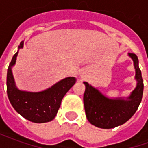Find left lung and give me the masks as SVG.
I'll return each instance as SVG.
<instances>
[{
	"instance_id": "8db88e82",
	"label": "left lung",
	"mask_w": 148,
	"mask_h": 148,
	"mask_svg": "<svg viewBox=\"0 0 148 148\" xmlns=\"http://www.w3.org/2000/svg\"><path fill=\"white\" fill-rule=\"evenodd\" d=\"M128 56L133 60L137 85L127 100L121 97L109 98L97 89L84 82L86 91L83 101L86 115L90 124L96 127L109 129L124 124L135 114L140 106L143 97V82L139 60L135 54L128 53Z\"/></svg>"
}]
</instances>
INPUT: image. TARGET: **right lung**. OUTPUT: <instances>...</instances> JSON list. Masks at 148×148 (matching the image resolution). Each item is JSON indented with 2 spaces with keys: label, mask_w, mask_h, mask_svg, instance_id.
Segmentation results:
<instances>
[{
  "label": "right lung",
  "mask_w": 148,
  "mask_h": 148,
  "mask_svg": "<svg viewBox=\"0 0 148 148\" xmlns=\"http://www.w3.org/2000/svg\"><path fill=\"white\" fill-rule=\"evenodd\" d=\"M23 47L24 41L20 43L18 48H23ZM18 51L12 58L7 72V94L9 101L15 110L27 121L34 123H46L52 121L58 112L63 97L76 82V78L66 77L41 92L20 90L15 84L12 72Z\"/></svg>",
  "instance_id": "add662e5"
}]
</instances>
